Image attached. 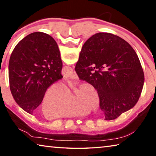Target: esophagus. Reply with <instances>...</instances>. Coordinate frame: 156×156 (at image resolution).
I'll return each mask as SVG.
<instances>
[{"instance_id": "34e87169", "label": "esophagus", "mask_w": 156, "mask_h": 156, "mask_svg": "<svg viewBox=\"0 0 156 156\" xmlns=\"http://www.w3.org/2000/svg\"><path fill=\"white\" fill-rule=\"evenodd\" d=\"M70 78L71 79H75V80H77V79H78V76L77 74H76V73L74 72V73H73V75L71 76Z\"/></svg>"}]
</instances>
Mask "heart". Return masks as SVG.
Wrapping results in <instances>:
<instances>
[{
	"label": "heart",
	"mask_w": 156,
	"mask_h": 156,
	"mask_svg": "<svg viewBox=\"0 0 156 156\" xmlns=\"http://www.w3.org/2000/svg\"><path fill=\"white\" fill-rule=\"evenodd\" d=\"M76 94L73 96L71 89L63 83L49 86L41 103L44 118L51 120L84 115L90 112L91 106L98 103V97L89 84H84Z\"/></svg>",
	"instance_id": "obj_1"
}]
</instances>
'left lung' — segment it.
Masks as SVG:
<instances>
[{
  "label": "left lung",
  "instance_id": "obj_1",
  "mask_svg": "<svg viewBox=\"0 0 156 156\" xmlns=\"http://www.w3.org/2000/svg\"><path fill=\"white\" fill-rule=\"evenodd\" d=\"M62 68L58 47L51 36L34 32L22 39L9 62V87L16 103L32 114L47 88L63 77Z\"/></svg>",
  "mask_w": 156,
  "mask_h": 156
}]
</instances>
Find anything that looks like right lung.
Segmentation results:
<instances>
[{"label": "right lung", "instance_id": "right-lung-1", "mask_svg": "<svg viewBox=\"0 0 156 156\" xmlns=\"http://www.w3.org/2000/svg\"><path fill=\"white\" fill-rule=\"evenodd\" d=\"M80 80L96 89L106 120L135 106L144 76L136 51L127 42L109 33H97L82 47L75 67Z\"/></svg>", "mask_w": 156, "mask_h": 156}]
</instances>
